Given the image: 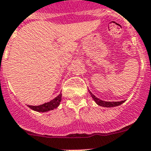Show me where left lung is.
I'll list each match as a JSON object with an SVG mask.
<instances>
[{
	"mask_svg": "<svg viewBox=\"0 0 151 151\" xmlns=\"http://www.w3.org/2000/svg\"><path fill=\"white\" fill-rule=\"evenodd\" d=\"M89 93H90L91 96L92 97V99H94V101L96 102L97 105H100V106H102V107H106V108H111V107H116V106H118L120 105L121 104H122L123 102H125V101H102L101 99H99V98L95 97V95H93L92 93L91 92L89 91Z\"/></svg>",
	"mask_w": 151,
	"mask_h": 151,
	"instance_id": "left-lung-1",
	"label": "left lung"
}]
</instances>
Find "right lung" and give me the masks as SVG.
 Returning a JSON list of instances; mask_svg holds the SVG:
<instances>
[{
  "label": "right lung",
  "instance_id": "1",
  "mask_svg": "<svg viewBox=\"0 0 151 151\" xmlns=\"http://www.w3.org/2000/svg\"><path fill=\"white\" fill-rule=\"evenodd\" d=\"M61 98H62V94L60 93L58 96H56L55 99H53L49 102H46V103H44L40 105H36V106L29 105V107L31 109L39 111V112H46V111H49L50 110H53L54 109H56L58 107L60 104L61 100H62Z\"/></svg>",
  "mask_w": 151,
  "mask_h": 151
}]
</instances>
